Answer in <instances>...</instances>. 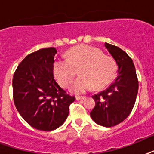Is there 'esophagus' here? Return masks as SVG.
Instances as JSON below:
<instances>
[{
  "instance_id": "obj_1",
  "label": "esophagus",
  "mask_w": 154,
  "mask_h": 154,
  "mask_svg": "<svg viewBox=\"0 0 154 154\" xmlns=\"http://www.w3.org/2000/svg\"><path fill=\"white\" fill-rule=\"evenodd\" d=\"M85 99V97H81V96H76V100L80 101V100H84Z\"/></svg>"
}]
</instances>
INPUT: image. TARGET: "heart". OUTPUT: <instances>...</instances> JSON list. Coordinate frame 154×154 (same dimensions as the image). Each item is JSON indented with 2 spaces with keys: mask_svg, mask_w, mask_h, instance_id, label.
<instances>
[{
  "mask_svg": "<svg viewBox=\"0 0 154 154\" xmlns=\"http://www.w3.org/2000/svg\"><path fill=\"white\" fill-rule=\"evenodd\" d=\"M77 70L81 76L72 83L71 90L75 94H83L92 86L95 89L107 86L115 77L117 64L113 58L88 45L71 48L67 59L57 58L53 61L54 77L64 88L71 84Z\"/></svg>",
  "mask_w": 154,
  "mask_h": 154,
  "instance_id": "heart-1",
  "label": "heart"
}]
</instances>
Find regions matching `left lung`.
Here are the masks:
<instances>
[{
	"label": "left lung",
	"instance_id": "1",
	"mask_svg": "<svg viewBox=\"0 0 154 154\" xmlns=\"http://www.w3.org/2000/svg\"><path fill=\"white\" fill-rule=\"evenodd\" d=\"M117 63V75L109 88L93 96L96 102L90 116L97 124L112 127L128 117L136 101L138 80L132 59L119 47L105 44Z\"/></svg>",
	"mask_w": 154,
	"mask_h": 154
}]
</instances>
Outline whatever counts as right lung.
<instances>
[{
	"mask_svg": "<svg viewBox=\"0 0 154 154\" xmlns=\"http://www.w3.org/2000/svg\"><path fill=\"white\" fill-rule=\"evenodd\" d=\"M57 49L45 48L30 53L18 65L13 78L17 109L28 124L42 131L57 129L65 122L75 97L56 82L53 64Z\"/></svg>",
	"mask_w": 154,
	"mask_h": 154,
	"instance_id": "obj_1",
	"label": "right lung"
}]
</instances>
